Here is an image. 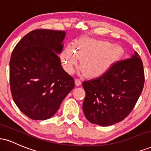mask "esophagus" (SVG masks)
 <instances>
[{
    "label": "esophagus",
    "mask_w": 151,
    "mask_h": 151,
    "mask_svg": "<svg viewBox=\"0 0 151 151\" xmlns=\"http://www.w3.org/2000/svg\"><path fill=\"white\" fill-rule=\"evenodd\" d=\"M75 84L77 86H79L81 84V79H75Z\"/></svg>",
    "instance_id": "1"
}]
</instances>
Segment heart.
<instances>
[{
	"instance_id": "obj_1",
	"label": "heart",
	"mask_w": 151,
	"mask_h": 151,
	"mask_svg": "<svg viewBox=\"0 0 151 151\" xmlns=\"http://www.w3.org/2000/svg\"><path fill=\"white\" fill-rule=\"evenodd\" d=\"M123 54L119 46L91 38H80L72 46L67 47L61 54V61L66 72L74 73L78 62L88 77H98L108 71L114 61Z\"/></svg>"
}]
</instances>
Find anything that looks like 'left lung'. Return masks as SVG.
<instances>
[{
  "label": "left lung",
  "mask_w": 151,
  "mask_h": 151,
  "mask_svg": "<svg viewBox=\"0 0 151 151\" xmlns=\"http://www.w3.org/2000/svg\"><path fill=\"white\" fill-rule=\"evenodd\" d=\"M144 81L143 62L136 52L131 58L114 62L103 75L83 82L85 117L101 126L124 120L134 108Z\"/></svg>",
  "instance_id": "8db88e82"
}]
</instances>
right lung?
Returning <instances> with one entry per match:
<instances>
[{
    "label": "right lung",
    "instance_id": "1",
    "mask_svg": "<svg viewBox=\"0 0 151 151\" xmlns=\"http://www.w3.org/2000/svg\"><path fill=\"white\" fill-rule=\"evenodd\" d=\"M64 31L37 29L15 45L10 60V87L18 109L32 120L51 118L74 89L58 54L63 49Z\"/></svg>",
    "mask_w": 151,
    "mask_h": 151
}]
</instances>
